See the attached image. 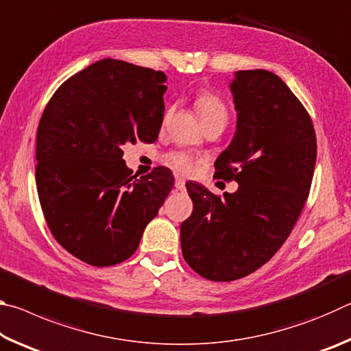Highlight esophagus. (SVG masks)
<instances>
[{"mask_svg": "<svg viewBox=\"0 0 351 351\" xmlns=\"http://www.w3.org/2000/svg\"><path fill=\"white\" fill-rule=\"evenodd\" d=\"M175 187H176V190H184L186 189V181H184L182 178L178 176L175 180Z\"/></svg>", "mask_w": 351, "mask_h": 351, "instance_id": "34e87169", "label": "esophagus"}]
</instances>
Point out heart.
<instances>
[{
  "label": "heart",
  "instance_id": "heart-1",
  "mask_svg": "<svg viewBox=\"0 0 351 351\" xmlns=\"http://www.w3.org/2000/svg\"><path fill=\"white\" fill-rule=\"evenodd\" d=\"M195 108L198 111V116L203 122V125H209L213 122H224L228 121V106L224 100L210 90H201L197 97H195ZM170 110L165 117L170 116ZM165 161L171 169H175L180 173H192L197 167V159L192 154L186 152H171L165 156Z\"/></svg>",
  "mask_w": 351,
  "mask_h": 351
}]
</instances>
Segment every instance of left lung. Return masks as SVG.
<instances>
[{
	"instance_id": "1",
	"label": "left lung",
	"mask_w": 351,
	"mask_h": 351,
	"mask_svg": "<svg viewBox=\"0 0 351 351\" xmlns=\"http://www.w3.org/2000/svg\"><path fill=\"white\" fill-rule=\"evenodd\" d=\"M230 91L237 132L215 176L239 190L218 197L187 182L193 212L181 224L184 260L213 282L252 274L282 247L306 203L317 156L311 117L280 77L237 71Z\"/></svg>"
}]
</instances>
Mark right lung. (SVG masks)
<instances>
[{
    "label": "right lung",
    "mask_w": 351,
    "mask_h": 351,
    "mask_svg": "<svg viewBox=\"0 0 351 351\" xmlns=\"http://www.w3.org/2000/svg\"><path fill=\"white\" fill-rule=\"evenodd\" d=\"M164 82L161 71L104 58L63 82L41 114V210L58 245L88 265L132 257L173 187L169 169L136 178L122 159L125 144L158 139Z\"/></svg>",
    "instance_id": "obj_1"
}]
</instances>
